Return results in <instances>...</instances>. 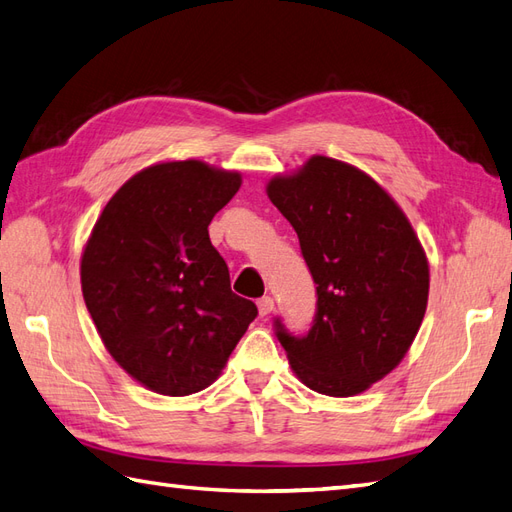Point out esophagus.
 <instances>
[{"label": "esophagus", "instance_id": "34e87169", "mask_svg": "<svg viewBox=\"0 0 512 512\" xmlns=\"http://www.w3.org/2000/svg\"><path fill=\"white\" fill-rule=\"evenodd\" d=\"M273 308H276V302H273V297H260L258 299V313H260V317L271 315Z\"/></svg>", "mask_w": 512, "mask_h": 512}]
</instances>
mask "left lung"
I'll list each match as a JSON object with an SVG mask.
<instances>
[{"mask_svg": "<svg viewBox=\"0 0 512 512\" xmlns=\"http://www.w3.org/2000/svg\"><path fill=\"white\" fill-rule=\"evenodd\" d=\"M267 195L297 232L317 284L304 336L276 334L308 389L352 397L391 373L426 315L430 269L404 210L365 171L328 156L276 176Z\"/></svg>", "mask_w": 512, "mask_h": 512, "instance_id": "left-lung-1", "label": "left lung"}]
</instances>
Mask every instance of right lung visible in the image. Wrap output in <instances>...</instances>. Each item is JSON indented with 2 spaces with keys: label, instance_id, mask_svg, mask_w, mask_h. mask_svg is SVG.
Wrapping results in <instances>:
<instances>
[{
  "label": "right lung",
  "instance_id": "right-lung-1",
  "mask_svg": "<svg viewBox=\"0 0 512 512\" xmlns=\"http://www.w3.org/2000/svg\"><path fill=\"white\" fill-rule=\"evenodd\" d=\"M241 182L202 160L158 162L110 197L84 245L86 308L108 354L149 391L206 389L258 315L208 236Z\"/></svg>",
  "mask_w": 512,
  "mask_h": 512
}]
</instances>
